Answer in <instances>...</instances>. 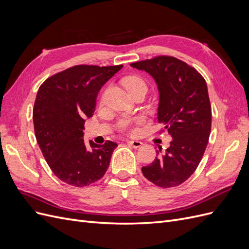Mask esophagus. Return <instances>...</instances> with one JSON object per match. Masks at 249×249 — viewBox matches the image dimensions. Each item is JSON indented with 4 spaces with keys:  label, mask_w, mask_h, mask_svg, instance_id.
Listing matches in <instances>:
<instances>
[{
    "label": "esophagus",
    "mask_w": 249,
    "mask_h": 249,
    "mask_svg": "<svg viewBox=\"0 0 249 249\" xmlns=\"http://www.w3.org/2000/svg\"><path fill=\"white\" fill-rule=\"evenodd\" d=\"M126 143H127V145H130V146H132L134 148H138V147H140L142 145V142L141 141H136V140H135V141L134 140H127Z\"/></svg>",
    "instance_id": "obj_1"
}]
</instances>
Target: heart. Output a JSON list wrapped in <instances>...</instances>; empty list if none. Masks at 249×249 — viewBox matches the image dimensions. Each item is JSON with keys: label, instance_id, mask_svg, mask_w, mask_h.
Returning <instances> with one entry per match:
<instances>
[{"label": "heart", "instance_id": "heart-1", "mask_svg": "<svg viewBox=\"0 0 249 249\" xmlns=\"http://www.w3.org/2000/svg\"><path fill=\"white\" fill-rule=\"evenodd\" d=\"M123 84L127 89V91H129V92H131L132 90L137 89L139 87H145L144 81H143L138 76H129L126 78H124L123 79ZM139 123H141L140 118H137V119H124L119 123L118 126L122 131L133 134V133L136 132V126H135V125L139 124Z\"/></svg>", "mask_w": 249, "mask_h": 249}]
</instances>
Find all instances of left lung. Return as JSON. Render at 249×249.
<instances>
[{"label":"left lung","mask_w":249,"mask_h":249,"mask_svg":"<svg viewBox=\"0 0 249 249\" xmlns=\"http://www.w3.org/2000/svg\"><path fill=\"white\" fill-rule=\"evenodd\" d=\"M131 66L145 71L157 82L158 120L165 124L160 133L168 131L173 138L166 152L159 148L154 162L142 167L143 176L161 188L179 186L196 170L209 142L212 109L206 80L172 56H156Z\"/></svg>","instance_id":"1"}]
</instances>
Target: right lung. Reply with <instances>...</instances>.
Returning <instances> with one entry per match:
<instances>
[{
	"label": "right lung",
	"mask_w": 249,
	"mask_h": 249,
	"mask_svg": "<svg viewBox=\"0 0 249 249\" xmlns=\"http://www.w3.org/2000/svg\"><path fill=\"white\" fill-rule=\"evenodd\" d=\"M123 67L80 64L49 77L40 85L33 108L36 140L54 175L73 187H86L106 173L117 143L89 141L83 130L95 109L102 86Z\"/></svg>",
	"instance_id": "add662e5"
}]
</instances>
